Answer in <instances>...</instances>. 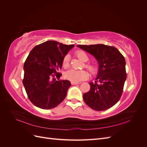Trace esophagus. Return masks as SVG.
Wrapping results in <instances>:
<instances>
[{
  "mask_svg": "<svg viewBox=\"0 0 147 147\" xmlns=\"http://www.w3.org/2000/svg\"><path fill=\"white\" fill-rule=\"evenodd\" d=\"M71 83H72V84H80V83H79V82H71Z\"/></svg>",
  "mask_w": 147,
  "mask_h": 147,
  "instance_id": "34e87169",
  "label": "esophagus"
}]
</instances>
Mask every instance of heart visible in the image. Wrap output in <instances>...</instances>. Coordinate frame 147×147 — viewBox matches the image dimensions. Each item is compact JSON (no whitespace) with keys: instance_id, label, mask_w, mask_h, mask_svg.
<instances>
[{"instance_id":"b5f03b06","label":"heart","mask_w":147,"mask_h":147,"mask_svg":"<svg viewBox=\"0 0 147 147\" xmlns=\"http://www.w3.org/2000/svg\"><path fill=\"white\" fill-rule=\"evenodd\" d=\"M75 55L78 57L80 59H81L83 62H87L89 59V57L86 53L82 50H78ZM70 65V56L69 55H67L64 56L63 61V66L65 69L68 68ZM84 67L86 68L91 74H94L96 70V66L91 63H86L84 64ZM89 76L88 73L84 70H77L74 69H70L64 74V77L66 79L74 82H78L82 80H84L88 78Z\"/></svg>"}]
</instances>
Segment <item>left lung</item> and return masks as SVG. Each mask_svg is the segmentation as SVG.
<instances>
[{
  "mask_svg": "<svg viewBox=\"0 0 147 147\" xmlns=\"http://www.w3.org/2000/svg\"><path fill=\"white\" fill-rule=\"evenodd\" d=\"M77 47L94 56L99 64V72L90 90L83 94L88 106L96 111L107 110L121 98L126 80L124 57L114 47L104 44Z\"/></svg>",
  "mask_w": 147,
  "mask_h": 147,
  "instance_id": "8db88e82",
  "label": "left lung"
}]
</instances>
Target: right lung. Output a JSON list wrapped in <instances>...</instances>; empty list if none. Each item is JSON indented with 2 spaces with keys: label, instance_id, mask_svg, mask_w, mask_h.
Segmentation results:
<instances>
[{
  "label": "right lung",
  "instance_id": "1",
  "mask_svg": "<svg viewBox=\"0 0 147 147\" xmlns=\"http://www.w3.org/2000/svg\"><path fill=\"white\" fill-rule=\"evenodd\" d=\"M74 47V45L48 40L30 51L24 64L23 83L34 105L48 110L64 100L71 83L67 80H59L62 74L57 71L62 67L65 55Z\"/></svg>",
  "mask_w": 147,
  "mask_h": 147
}]
</instances>
